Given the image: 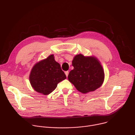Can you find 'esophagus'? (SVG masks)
I'll return each instance as SVG.
<instances>
[{
    "mask_svg": "<svg viewBox=\"0 0 135 135\" xmlns=\"http://www.w3.org/2000/svg\"><path fill=\"white\" fill-rule=\"evenodd\" d=\"M65 74H66V76H67V78L68 75V71H66L65 72Z\"/></svg>",
    "mask_w": 135,
    "mask_h": 135,
    "instance_id": "1",
    "label": "esophagus"
}]
</instances>
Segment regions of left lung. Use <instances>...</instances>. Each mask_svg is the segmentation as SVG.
Here are the masks:
<instances>
[{
  "mask_svg": "<svg viewBox=\"0 0 135 135\" xmlns=\"http://www.w3.org/2000/svg\"><path fill=\"white\" fill-rule=\"evenodd\" d=\"M74 69L68 79L79 91L86 93L100 88L104 81V69L99 60L94 56L76 55L72 61Z\"/></svg>",
  "mask_w": 135,
  "mask_h": 135,
  "instance_id": "left-lung-1",
  "label": "left lung"
}]
</instances>
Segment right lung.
Here are the masks:
<instances>
[{"mask_svg":"<svg viewBox=\"0 0 135 135\" xmlns=\"http://www.w3.org/2000/svg\"><path fill=\"white\" fill-rule=\"evenodd\" d=\"M66 76L60 64L55 61L53 54L35 64L29 75L32 88L44 95L51 93L57 84L65 80Z\"/></svg>","mask_w":135,"mask_h":135,"instance_id":"add662e5","label":"right lung"}]
</instances>
